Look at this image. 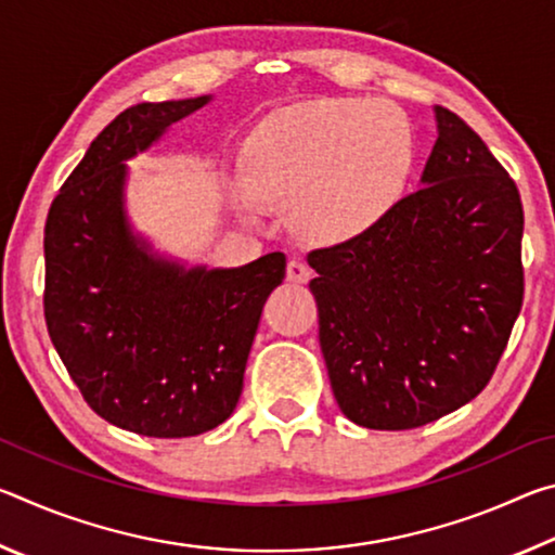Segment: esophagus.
<instances>
[{"label":"esophagus","mask_w":555,"mask_h":555,"mask_svg":"<svg viewBox=\"0 0 555 555\" xmlns=\"http://www.w3.org/2000/svg\"><path fill=\"white\" fill-rule=\"evenodd\" d=\"M286 279L294 281V284H306L311 279V267L300 259H291L286 264Z\"/></svg>","instance_id":"1"}]
</instances>
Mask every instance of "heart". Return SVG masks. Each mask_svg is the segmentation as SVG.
<instances>
[{"label":"heart","instance_id":"obj_1","mask_svg":"<svg viewBox=\"0 0 555 555\" xmlns=\"http://www.w3.org/2000/svg\"><path fill=\"white\" fill-rule=\"evenodd\" d=\"M413 171V131L384 100H315L269 117L249 149L251 188L267 198H300L323 234H352L401 198ZM257 208L251 193L244 195Z\"/></svg>","mask_w":555,"mask_h":555}]
</instances>
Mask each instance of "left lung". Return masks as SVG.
Wrapping results in <instances>:
<instances>
[{
    "label": "left lung",
    "instance_id": "left-lung-1",
    "mask_svg": "<svg viewBox=\"0 0 555 555\" xmlns=\"http://www.w3.org/2000/svg\"><path fill=\"white\" fill-rule=\"evenodd\" d=\"M436 117L424 188L308 251L335 401L364 428H418L473 401L524 304L519 188L455 112Z\"/></svg>",
    "mask_w": 555,
    "mask_h": 555
}]
</instances>
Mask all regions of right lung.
<instances>
[{"label":"right lung","instance_id":"obj_1","mask_svg":"<svg viewBox=\"0 0 555 555\" xmlns=\"http://www.w3.org/2000/svg\"><path fill=\"white\" fill-rule=\"evenodd\" d=\"M205 102L119 112L65 178L43 230L55 352L98 416L149 438L201 436L230 418L261 308L286 274L281 251L240 269L185 271L131 237L121 162Z\"/></svg>","mask_w":555,"mask_h":555}]
</instances>
